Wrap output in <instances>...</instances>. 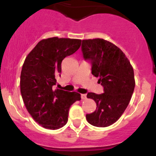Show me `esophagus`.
Wrapping results in <instances>:
<instances>
[{
  "label": "esophagus",
  "mask_w": 156,
  "mask_h": 156,
  "mask_svg": "<svg viewBox=\"0 0 156 156\" xmlns=\"http://www.w3.org/2000/svg\"><path fill=\"white\" fill-rule=\"evenodd\" d=\"M81 99H82V100H85V99L87 98V95H86L85 94H81Z\"/></svg>",
  "instance_id": "esophagus-1"
}]
</instances>
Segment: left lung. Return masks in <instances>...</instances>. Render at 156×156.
<instances>
[{"label":"left lung","instance_id":"1","mask_svg":"<svg viewBox=\"0 0 156 156\" xmlns=\"http://www.w3.org/2000/svg\"><path fill=\"white\" fill-rule=\"evenodd\" d=\"M84 60L91 64V73L103 87L100 94L87 93L97 103V109L86 115L88 123L104 127L119 120L129 104L135 87L133 67L125 53L104 39L83 40Z\"/></svg>","mask_w":156,"mask_h":156}]
</instances>
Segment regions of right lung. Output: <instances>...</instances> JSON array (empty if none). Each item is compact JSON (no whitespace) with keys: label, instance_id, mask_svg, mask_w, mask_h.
Listing matches in <instances>:
<instances>
[{"label":"right lung","instance_id":"right-lung-1","mask_svg":"<svg viewBox=\"0 0 156 156\" xmlns=\"http://www.w3.org/2000/svg\"><path fill=\"white\" fill-rule=\"evenodd\" d=\"M81 40L44 39L26 56L20 76V91L26 108L42 127L56 130L68 122L69 110L81 94L54 89L61 63L81 46Z\"/></svg>","mask_w":156,"mask_h":156}]
</instances>
